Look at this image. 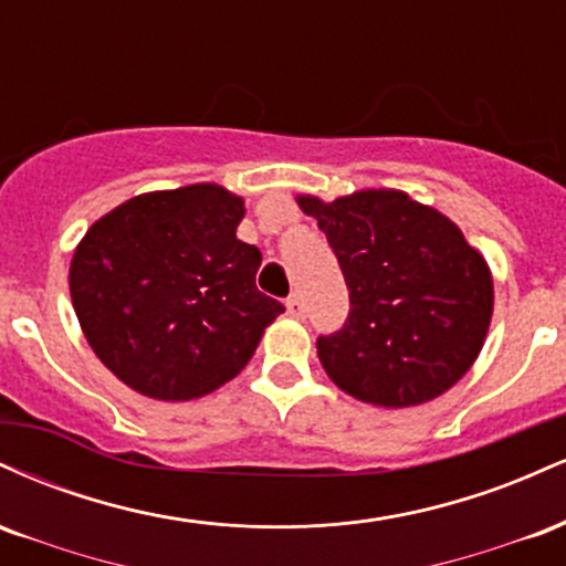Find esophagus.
<instances>
[{"label": "esophagus", "mask_w": 566, "mask_h": 566, "mask_svg": "<svg viewBox=\"0 0 566 566\" xmlns=\"http://www.w3.org/2000/svg\"><path fill=\"white\" fill-rule=\"evenodd\" d=\"M287 314L292 316V319H303V316H305V303H303V297L297 295V292H295V295L287 297Z\"/></svg>", "instance_id": "esophagus-1"}]
</instances>
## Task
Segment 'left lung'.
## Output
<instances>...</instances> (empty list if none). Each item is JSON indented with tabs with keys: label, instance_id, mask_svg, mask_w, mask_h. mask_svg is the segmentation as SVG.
Wrapping results in <instances>:
<instances>
[{
	"label": "left lung",
	"instance_id": "obj_1",
	"mask_svg": "<svg viewBox=\"0 0 566 566\" xmlns=\"http://www.w3.org/2000/svg\"><path fill=\"white\" fill-rule=\"evenodd\" d=\"M335 250L350 295L316 354L340 391L373 407L426 405L469 373L490 333L495 287L482 252L444 212L396 188L335 201L297 193Z\"/></svg>",
	"mask_w": 566,
	"mask_h": 566
}]
</instances>
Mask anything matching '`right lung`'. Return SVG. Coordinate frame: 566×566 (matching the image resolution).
<instances>
[{
	"label": "right lung",
	"instance_id": "1",
	"mask_svg": "<svg viewBox=\"0 0 566 566\" xmlns=\"http://www.w3.org/2000/svg\"><path fill=\"white\" fill-rule=\"evenodd\" d=\"M244 199L218 184L148 191L76 244L69 290L90 348L148 399L191 401L237 378L284 305L237 239Z\"/></svg>",
	"mask_w": 566,
	"mask_h": 566
}]
</instances>
